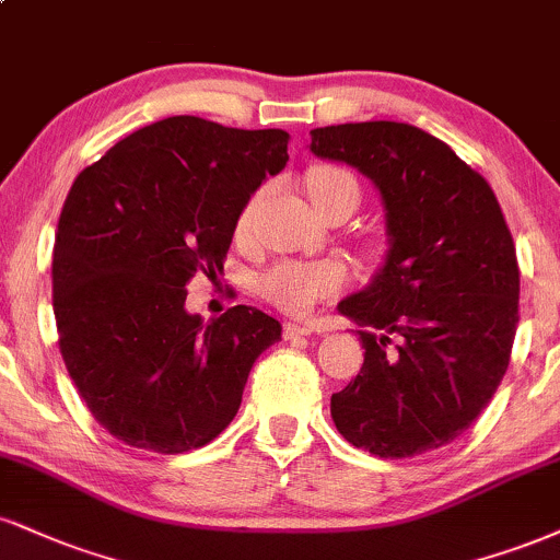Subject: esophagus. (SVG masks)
<instances>
[{"instance_id": "1", "label": "esophagus", "mask_w": 560, "mask_h": 560, "mask_svg": "<svg viewBox=\"0 0 560 560\" xmlns=\"http://www.w3.org/2000/svg\"><path fill=\"white\" fill-rule=\"evenodd\" d=\"M284 339L287 341H298V339H302V336H310L313 334V328L310 326H300V323H284Z\"/></svg>"}]
</instances>
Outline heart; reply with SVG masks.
I'll return each instance as SVG.
<instances>
[{
    "mask_svg": "<svg viewBox=\"0 0 560 560\" xmlns=\"http://www.w3.org/2000/svg\"><path fill=\"white\" fill-rule=\"evenodd\" d=\"M307 190L313 203H320L328 195L349 190L360 200V187L352 174L345 170H331V166H323V170L310 172L307 177ZM266 198V187H258L250 198L242 203V208L234 215V240L240 245L253 240L255 232V215ZM349 284V268L345 260L339 258H323V260H279L268 268L266 273L258 279V292L271 302L273 307H279L287 315H307L318 302L331 300Z\"/></svg>",
    "mask_w": 560,
    "mask_h": 560,
    "instance_id": "1",
    "label": "heart"
}]
</instances>
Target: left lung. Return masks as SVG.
Here are the masks:
<instances>
[{
	"mask_svg": "<svg viewBox=\"0 0 560 560\" xmlns=\"http://www.w3.org/2000/svg\"><path fill=\"white\" fill-rule=\"evenodd\" d=\"M310 138L315 156L368 174L388 211L386 266L339 305L368 331L360 373L331 396L336 428L381 459L446 446L493 399L516 336V247L493 187L412 125H331Z\"/></svg>",
	"mask_w": 560,
	"mask_h": 560,
	"instance_id": "8db88e82",
	"label": "left lung"
}]
</instances>
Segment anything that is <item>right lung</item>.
<instances>
[{
	"instance_id": "right-lung-1",
	"label": "right lung",
	"mask_w": 560,
	"mask_h": 560,
	"mask_svg": "<svg viewBox=\"0 0 560 560\" xmlns=\"http://www.w3.org/2000/svg\"><path fill=\"white\" fill-rule=\"evenodd\" d=\"M289 132L170 117L127 135L72 182L54 237L59 352L106 433L185 454L237 415L279 320L234 305L185 310L195 273L224 271L234 215L289 161Z\"/></svg>"
}]
</instances>
